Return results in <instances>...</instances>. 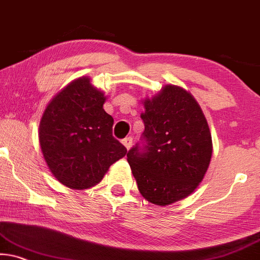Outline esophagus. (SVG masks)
<instances>
[{
  "instance_id": "obj_1",
  "label": "esophagus",
  "mask_w": 260,
  "mask_h": 260,
  "mask_svg": "<svg viewBox=\"0 0 260 260\" xmlns=\"http://www.w3.org/2000/svg\"><path fill=\"white\" fill-rule=\"evenodd\" d=\"M122 144H123L124 147H126L127 150H129V149H131V146H132V144H133V139H132V137H127V138H124V139L122 140Z\"/></svg>"
}]
</instances>
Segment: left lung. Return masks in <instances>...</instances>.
Returning <instances> with one entry per match:
<instances>
[{
	"label": "left lung",
	"mask_w": 260,
	"mask_h": 260,
	"mask_svg": "<svg viewBox=\"0 0 260 260\" xmlns=\"http://www.w3.org/2000/svg\"><path fill=\"white\" fill-rule=\"evenodd\" d=\"M145 149L134 146L127 160L140 194L166 206L192 194L203 181L212 156L208 121L185 88L166 85L143 100Z\"/></svg>",
	"instance_id": "obj_1"
}]
</instances>
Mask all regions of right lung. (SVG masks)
Listing matches in <instances>:
<instances>
[{"label": "right lung", "mask_w": 260, "mask_h": 260, "mask_svg": "<svg viewBox=\"0 0 260 260\" xmlns=\"http://www.w3.org/2000/svg\"><path fill=\"white\" fill-rule=\"evenodd\" d=\"M104 92L88 77L75 79L45 108L39 122V145L49 170L72 189L100 183L127 150L113 137L114 119L103 109Z\"/></svg>", "instance_id": "right-lung-1"}]
</instances>
